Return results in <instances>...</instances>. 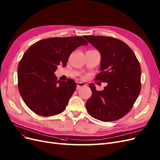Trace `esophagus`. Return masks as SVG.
I'll use <instances>...</instances> for the list:
<instances>
[{
  "mask_svg": "<svg viewBox=\"0 0 160 160\" xmlns=\"http://www.w3.org/2000/svg\"><path fill=\"white\" fill-rule=\"evenodd\" d=\"M86 85L84 83V82H79L78 83V85H77V89H81V87H85Z\"/></svg>",
  "mask_w": 160,
  "mask_h": 160,
  "instance_id": "1",
  "label": "esophagus"
}]
</instances>
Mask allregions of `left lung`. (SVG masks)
I'll use <instances>...</instances> for the list:
<instances>
[{"label": "left lung", "mask_w": 160, "mask_h": 160, "mask_svg": "<svg viewBox=\"0 0 160 160\" xmlns=\"http://www.w3.org/2000/svg\"><path fill=\"white\" fill-rule=\"evenodd\" d=\"M100 52V70L97 79L107 82L102 91L90 83L92 95L86 102L92 117L103 122L117 120L127 114L141 90V68L130 48L120 40L102 36H85Z\"/></svg>", "instance_id": "left-lung-1"}]
</instances>
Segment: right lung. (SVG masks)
<instances>
[{"instance_id":"1","label":"right lung","mask_w":160,"mask_h":160,"mask_svg":"<svg viewBox=\"0 0 160 160\" xmlns=\"http://www.w3.org/2000/svg\"><path fill=\"white\" fill-rule=\"evenodd\" d=\"M88 42L81 36L46 38L32 44L18 68V91L31 111L43 117L62 113L76 89L71 79L58 81V65H67L70 54Z\"/></svg>"}]
</instances>
